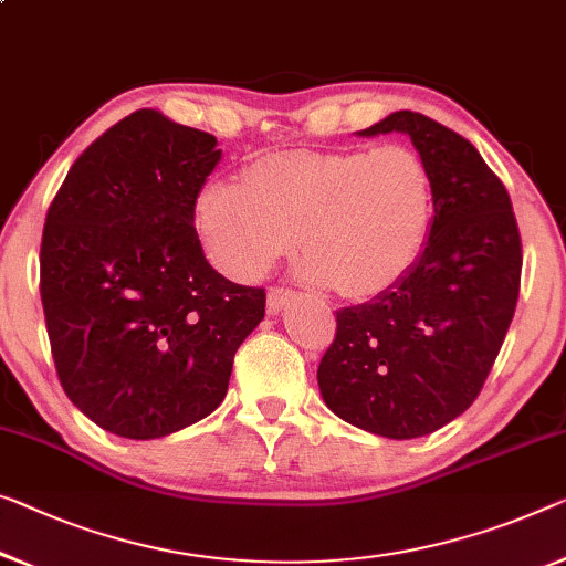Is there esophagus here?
Masks as SVG:
<instances>
[{"mask_svg":"<svg viewBox=\"0 0 566 566\" xmlns=\"http://www.w3.org/2000/svg\"><path fill=\"white\" fill-rule=\"evenodd\" d=\"M290 297H292L290 290H284V286H272V290L266 292V310L272 312V315H276V312L290 302Z\"/></svg>","mask_w":566,"mask_h":566,"instance_id":"obj_1","label":"esophagus"}]
</instances>
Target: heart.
<instances>
[{
    "instance_id": "b5f03b06",
    "label": "heart",
    "mask_w": 566,
    "mask_h": 566,
    "mask_svg": "<svg viewBox=\"0 0 566 566\" xmlns=\"http://www.w3.org/2000/svg\"><path fill=\"white\" fill-rule=\"evenodd\" d=\"M434 182L403 145L274 151L243 182L208 180L196 226L210 261L233 280H256L292 249L302 274L343 297H368L417 264L432 231Z\"/></svg>"
}]
</instances>
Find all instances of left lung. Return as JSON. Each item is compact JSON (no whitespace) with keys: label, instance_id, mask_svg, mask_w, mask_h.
<instances>
[{"label":"left lung","instance_id":"obj_1","mask_svg":"<svg viewBox=\"0 0 566 566\" xmlns=\"http://www.w3.org/2000/svg\"><path fill=\"white\" fill-rule=\"evenodd\" d=\"M403 132L434 182V221L417 264L376 300L337 310L319 394L366 432L432 434L478 399L516 312L521 233L509 190L458 132L394 112L360 137Z\"/></svg>","mask_w":566,"mask_h":566}]
</instances>
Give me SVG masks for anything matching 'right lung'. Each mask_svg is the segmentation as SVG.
Here are the masks:
<instances>
[{
  "instance_id": "1",
  "label": "right lung",
  "mask_w": 566,
  "mask_h": 566,
  "mask_svg": "<svg viewBox=\"0 0 566 566\" xmlns=\"http://www.w3.org/2000/svg\"><path fill=\"white\" fill-rule=\"evenodd\" d=\"M213 134L139 108L101 134L48 208L40 297L63 391L101 429L155 440L208 417L266 292L208 264L196 200Z\"/></svg>"
}]
</instances>
